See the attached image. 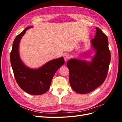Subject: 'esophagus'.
I'll use <instances>...</instances> for the list:
<instances>
[{"instance_id": "34e87169", "label": "esophagus", "mask_w": 122, "mask_h": 122, "mask_svg": "<svg viewBox=\"0 0 122 122\" xmlns=\"http://www.w3.org/2000/svg\"><path fill=\"white\" fill-rule=\"evenodd\" d=\"M64 60H65V61H68L69 60V59L70 58V56H69V54H65V55H64Z\"/></svg>"}]
</instances>
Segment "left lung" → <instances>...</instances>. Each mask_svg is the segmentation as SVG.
<instances>
[{"mask_svg":"<svg viewBox=\"0 0 122 122\" xmlns=\"http://www.w3.org/2000/svg\"><path fill=\"white\" fill-rule=\"evenodd\" d=\"M92 45L96 50L91 62L71 59L67 63L69 82L72 89L81 94L93 91L105 81L110 61V52L107 36L98 27Z\"/></svg>","mask_w":122,"mask_h":122,"instance_id":"8db88e82","label":"left lung"}]
</instances>
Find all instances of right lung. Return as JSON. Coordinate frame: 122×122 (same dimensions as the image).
Instances as JSON below:
<instances>
[{"label":"right lung","mask_w":122,"mask_h":122,"mask_svg":"<svg viewBox=\"0 0 122 122\" xmlns=\"http://www.w3.org/2000/svg\"><path fill=\"white\" fill-rule=\"evenodd\" d=\"M28 27L17 36L13 44L10 61L16 81L21 88L26 93L34 95H42L49 89L54 75L65 63L61 57L47 62L37 69H29L23 64L19 54V44Z\"/></svg>","instance_id":"obj_1"}]
</instances>
